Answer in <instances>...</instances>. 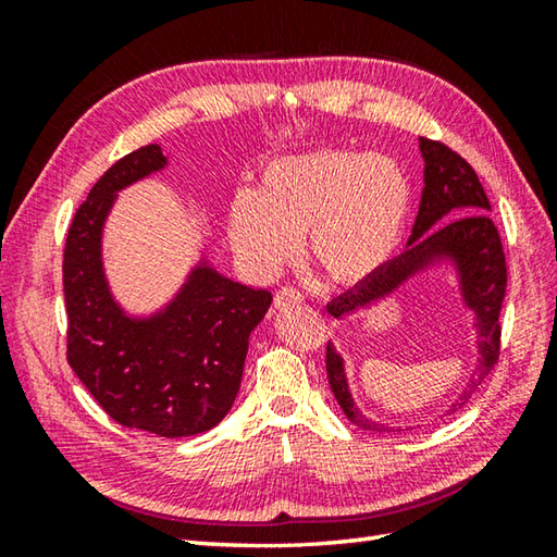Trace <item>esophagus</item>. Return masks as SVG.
<instances>
[{
  "label": "esophagus",
  "instance_id": "34e87169",
  "mask_svg": "<svg viewBox=\"0 0 557 557\" xmlns=\"http://www.w3.org/2000/svg\"><path fill=\"white\" fill-rule=\"evenodd\" d=\"M304 301L301 292L294 287H282L275 294V309H289V306H299Z\"/></svg>",
  "mask_w": 557,
  "mask_h": 557
}]
</instances>
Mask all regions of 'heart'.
<instances>
[{
  "label": "heart",
  "mask_w": 557,
  "mask_h": 557,
  "mask_svg": "<svg viewBox=\"0 0 557 557\" xmlns=\"http://www.w3.org/2000/svg\"><path fill=\"white\" fill-rule=\"evenodd\" d=\"M409 184L397 162L349 150H318L268 164L253 196L234 200L227 234L256 275L306 256L335 285H359L395 256L409 215Z\"/></svg>",
  "instance_id": "1"
}]
</instances>
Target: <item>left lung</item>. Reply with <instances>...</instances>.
<instances>
[{"mask_svg": "<svg viewBox=\"0 0 557 557\" xmlns=\"http://www.w3.org/2000/svg\"><path fill=\"white\" fill-rule=\"evenodd\" d=\"M419 148L423 158V191L407 248L397 258L387 260L375 275L330 301L327 313L342 318L369 309L381 299L393 297L401 285H407L421 272L449 263L455 268L461 304L474 313L479 349L476 371L481 383V377H486L493 371V366L498 363L500 354L498 315L507 287L503 242L488 215L491 203L486 191H483L471 164L445 144H437V140L419 138ZM325 369L337 405L351 423L373 433L401 431L397 425L363 417L359 407L354 405L345 373V359H342L333 342H327ZM479 383L476 377H471V383L459 399H455L449 411H457L465 405Z\"/></svg>", "mask_w": 557, "mask_h": 557, "instance_id": "8db88e82", "label": "left lung"}]
</instances>
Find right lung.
<instances>
[{
  "label": "right lung",
  "instance_id": "1",
  "mask_svg": "<svg viewBox=\"0 0 557 557\" xmlns=\"http://www.w3.org/2000/svg\"><path fill=\"white\" fill-rule=\"evenodd\" d=\"M164 168L168 158L156 144L128 152L76 210L64 246L66 357L116 423L186 437L227 417L242 385L248 337L272 294L224 277L203 256L160 311L132 315L122 309L104 275V222L120 191Z\"/></svg>",
  "mask_w": 557,
  "mask_h": 557
}]
</instances>
